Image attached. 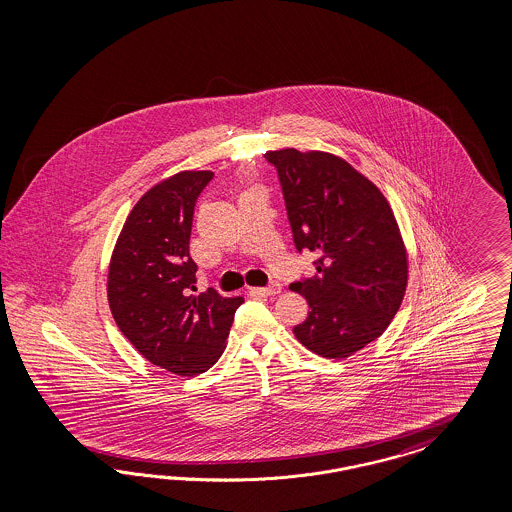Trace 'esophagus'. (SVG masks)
Instances as JSON below:
<instances>
[{"instance_id": "esophagus-1", "label": "esophagus", "mask_w": 512, "mask_h": 512, "mask_svg": "<svg viewBox=\"0 0 512 512\" xmlns=\"http://www.w3.org/2000/svg\"><path fill=\"white\" fill-rule=\"evenodd\" d=\"M255 291H257L259 295L274 296L278 295L279 291H281V285L274 281V283H270L268 287H259V289H255Z\"/></svg>"}]
</instances>
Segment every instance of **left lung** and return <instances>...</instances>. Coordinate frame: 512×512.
Masks as SVG:
<instances>
[{
  "label": "left lung",
  "mask_w": 512,
  "mask_h": 512,
  "mask_svg": "<svg viewBox=\"0 0 512 512\" xmlns=\"http://www.w3.org/2000/svg\"><path fill=\"white\" fill-rule=\"evenodd\" d=\"M264 157L278 171L296 249L317 253V274L291 283L310 304L296 340L321 357H351L400 310L407 255L398 223L385 195L341 157L295 148Z\"/></svg>",
  "instance_id": "8db88e82"
}]
</instances>
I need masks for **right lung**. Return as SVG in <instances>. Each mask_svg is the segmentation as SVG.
Masks as SVG:
<instances>
[{"instance_id":"obj_1","label":"right lung","mask_w":512,"mask_h":512,"mask_svg":"<svg viewBox=\"0 0 512 512\" xmlns=\"http://www.w3.org/2000/svg\"><path fill=\"white\" fill-rule=\"evenodd\" d=\"M214 172L184 171L146 191L127 216L109 266V306L127 340L155 366L197 375L216 364L244 302L197 291L189 255L195 202Z\"/></svg>"}]
</instances>
